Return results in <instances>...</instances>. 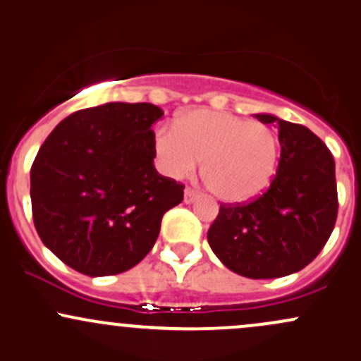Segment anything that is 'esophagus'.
Returning <instances> with one entry per match:
<instances>
[{
  "mask_svg": "<svg viewBox=\"0 0 361 361\" xmlns=\"http://www.w3.org/2000/svg\"><path fill=\"white\" fill-rule=\"evenodd\" d=\"M196 197H197V192L194 191V189L188 188V189H185V191H184V202H185V204H191V202H192L194 200H196Z\"/></svg>",
  "mask_w": 361,
  "mask_h": 361,
  "instance_id": "obj_1",
  "label": "esophagus"
}]
</instances>
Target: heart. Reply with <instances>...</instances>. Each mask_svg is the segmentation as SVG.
Segmentation results:
<instances>
[{
	"label": "heart",
	"instance_id": "b5f03b06",
	"mask_svg": "<svg viewBox=\"0 0 361 361\" xmlns=\"http://www.w3.org/2000/svg\"><path fill=\"white\" fill-rule=\"evenodd\" d=\"M160 169L173 179L194 172L225 202H244L268 188L278 161V140L268 126L230 114L196 109L160 128L153 137Z\"/></svg>",
	"mask_w": 361,
	"mask_h": 361
}]
</instances>
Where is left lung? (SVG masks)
<instances>
[{
  "instance_id": "obj_1",
  "label": "left lung",
  "mask_w": 361,
  "mask_h": 361,
  "mask_svg": "<svg viewBox=\"0 0 361 361\" xmlns=\"http://www.w3.org/2000/svg\"><path fill=\"white\" fill-rule=\"evenodd\" d=\"M279 129L281 155L271 185L247 204H221L209 247L233 273L252 279L288 276L312 262L338 216L334 159L310 129L256 114Z\"/></svg>"
}]
</instances>
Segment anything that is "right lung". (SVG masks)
I'll return each mask as SVG.
<instances>
[{
    "label": "right lung",
    "mask_w": 361,
    "mask_h": 361,
    "mask_svg": "<svg viewBox=\"0 0 361 361\" xmlns=\"http://www.w3.org/2000/svg\"><path fill=\"white\" fill-rule=\"evenodd\" d=\"M153 104L109 102L52 129L30 170L34 225L44 245L87 276L131 269L155 245L184 185L157 172Z\"/></svg>",
    "instance_id": "add662e5"
}]
</instances>
